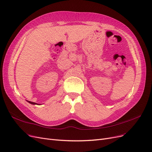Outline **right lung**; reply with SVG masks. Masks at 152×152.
I'll return each instance as SVG.
<instances>
[{"mask_svg": "<svg viewBox=\"0 0 152 152\" xmlns=\"http://www.w3.org/2000/svg\"><path fill=\"white\" fill-rule=\"evenodd\" d=\"M27 102L28 103H29L30 104H39H39H37V103H34V102H30V101H27Z\"/></svg>", "mask_w": 152, "mask_h": 152, "instance_id": "1", "label": "right lung"}]
</instances>
